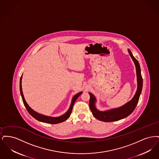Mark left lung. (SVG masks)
Here are the masks:
<instances>
[{
    "label": "left lung",
    "mask_w": 159,
    "mask_h": 159,
    "mask_svg": "<svg viewBox=\"0 0 159 159\" xmlns=\"http://www.w3.org/2000/svg\"><path fill=\"white\" fill-rule=\"evenodd\" d=\"M129 53L134 61L135 68H136V78H137V89L136 93L134 97L127 103L118 108H112L106 111H99L96 107V101L95 97L92 93L89 92L90 95L89 99V107L91 112L93 116L99 120L110 122V121H117L128 117L135 110L136 105L138 102L140 95L143 89V78L141 73V68L138 61L133 56L131 51L128 49Z\"/></svg>",
    "instance_id": "8db88e82"
}]
</instances>
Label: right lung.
<instances>
[{"label":"right lung","instance_id":"add662e5","mask_svg":"<svg viewBox=\"0 0 159 159\" xmlns=\"http://www.w3.org/2000/svg\"><path fill=\"white\" fill-rule=\"evenodd\" d=\"M22 76L20 78V93H21V95L23 99V103L24 104L25 107L26 108L27 110L28 111V112L30 114L32 117H33L34 119H36V120H38L39 121H42L43 123H51V124H57L59 123H61L63 121H66L67 119H68L69 117L70 116V114L71 113L72 111V109H73V105L76 101V99L82 93V92H80L79 93H77L72 98L71 100V102L70 106L68 108V111L66 113L62 114V116H59V117H51V116H45L41 114L38 113V112L35 111L34 110H33L30 106L28 105V104L27 103V102L25 101L24 95H23V91H22V86H21V81H22Z\"/></svg>","mask_w":159,"mask_h":159}]
</instances>
